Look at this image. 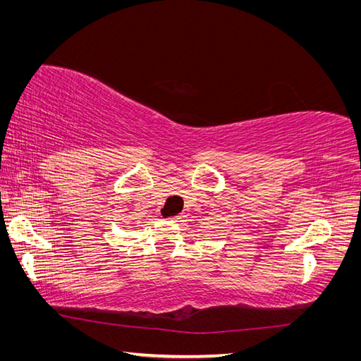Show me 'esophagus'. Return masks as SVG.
<instances>
[{
    "mask_svg": "<svg viewBox=\"0 0 361 361\" xmlns=\"http://www.w3.org/2000/svg\"><path fill=\"white\" fill-rule=\"evenodd\" d=\"M180 215H176V216H171V218H169V220H176V218H179Z\"/></svg>",
    "mask_w": 361,
    "mask_h": 361,
    "instance_id": "esophagus-1",
    "label": "esophagus"
}]
</instances>
